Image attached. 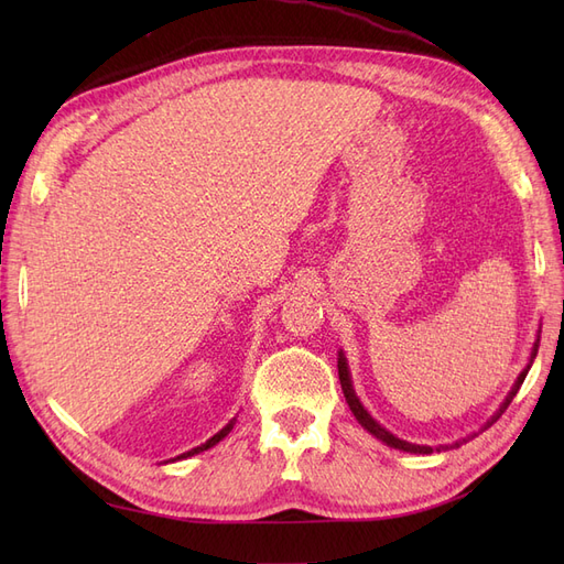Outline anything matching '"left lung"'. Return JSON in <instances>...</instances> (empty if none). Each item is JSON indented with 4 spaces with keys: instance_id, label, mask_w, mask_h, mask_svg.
Returning <instances> with one entry per match:
<instances>
[{
    "instance_id": "left-lung-1",
    "label": "left lung",
    "mask_w": 564,
    "mask_h": 564,
    "mask_svg": "<svg viewBox=\"0 0 564 564\" xmlns=\"http://www.w3.org/2000/svg\"><path fill=\"white\" fill-rule=\"evenodd\" d=\"M532 357H536V346H534V352H532ZM527 371H529V367L520 373L518 377V381H516V386H513V390H510V395L506 398V402L501 404V409H499V414L494 416L487 425H491L494 421H497L503 412H506V406L513 402V398L518 395V390H520V386H522V381H524V377H527ZM338 379H340V388H344V395H346V402H348V406H350V412L355 414V419L360 421L365 429L371 433V435H377L379 440H383L386 445H390V447H395V449H402V452H412V454H431L433 452V447H423V445H412V442H404V440H400V437H395L392 433H388L386 429H381V425L373 421L369 414H367V409L360 404V400H357V395H355V390H352V383H350V373H348V365H346V357H344V352H338ZM466 440H458V442H454L452 447H458V445H464Z\"/></svg>"
}]
</instances>
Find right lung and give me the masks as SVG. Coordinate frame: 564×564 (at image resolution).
<instances>
[{
    "label": "right lung",
    "mask_w": 564,
    "mask_h": 564,
    "mask_svg": "<svg viewBox=\"0 0 564 564\" xmlns=\"http://www.w3.org/2000/svg\"><path fill=\"white\" fill-rule=\"evenodd\" d=\"M232 425H235V419L226 425V429L224 431H220V433H216L212 440H207V442H204V445L202 447H195V449H191V452H185V454H181V456H176V458H187V456H193V454H199V452H204V449H209V447H214V445H218V442L220 440H224L230 431H232Z\"/></svg>",
    "instance_id": "1"
}]
</instances>
